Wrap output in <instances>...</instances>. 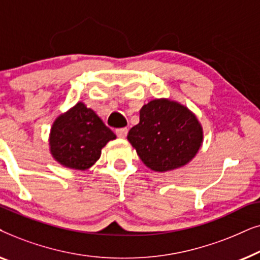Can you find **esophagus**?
Listing matches in <instances>:
<instances>
[{"mask_svg":"<svg viewBox=\"0 0 260 260\" xmlns=\"http://www.w3.org/2000/svg\"><path fill=\"white\" fill-rule=\"evenodd\" d=\"M116 135L119 138H125L126 135H127V129H126V127H120V129H117Z\"/></svg>","mask_w":260,"mask_h":260,"instance_id":"obj_1","label":"esophagus"}]
</instances>
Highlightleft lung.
<instances>
[{"mask_svg": "<svg viewBox=\"0 0 260 260\" xmlns=\"http://www.w3.org/2000/svg\"><path fill=\"white\" fill-rule=\"evenodd\" d=\"M127 141L148 168L162 173L191 161L204 141V131L189 109L161 98L142 106L140 123L131 127Z\"/></svg>", "mask_w": 260, "mask_h": 260, "instance_id": "8db88e82", "label": "left lung"}]
</instances>
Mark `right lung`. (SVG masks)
Masks as SVG:
<instances>
[{
	"label": "right lung",
	"instance_id": "add662e5",
	"mask_svg": "<svg viewBox=\"0 0 260 260\" xmlns=\"http://www.w3.org/2000/svg\"><path fill=\"white\" fill-rule=\"evenodd\" d=\"M116 135L92 109L77 103L54 120L49 135L53 158L71 169L86 170L101 157L102 149Z\"/></svg>",
	"mask_w": 260,
	"mask_h": 260
}]
</instances>
